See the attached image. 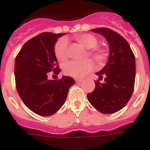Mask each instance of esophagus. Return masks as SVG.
Masks as SVG:
<instances>
[{
	"instance_id": "34e87169",
	"label": "esophagus",
	"mask_w": 150,
	"mask_h": 150,
	"mask_svg": "<svg viewBox=\"0 0 150 150\" xmlns=\"http://www.w3.org/2000/svg\"><path fill=\"white\" fill-rule=\"evenodd\" d=\"M82 81H83V79H75V82H76L77 83H82Z\"/></svg>"
}]
</instances>
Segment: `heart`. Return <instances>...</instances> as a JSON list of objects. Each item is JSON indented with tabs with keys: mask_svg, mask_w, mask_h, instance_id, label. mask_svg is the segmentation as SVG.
Wrapping results in <instances>:
<instances>
[{
	"mask_svg": "<svg viewBox=\"0 0 150 150\" xmlns=\"http://www.w3.org/2000/svg\"><path fill=\"white\" fill-rule=\"evenodd\" d=\"M75 41L87 49L86 57H91L98 66H103L106 64L109 58V51L106 47L98 45V39L92 34H81L75 35ZM67 42L64 38L60 39L54 45V55L57 60L63 62L67 58ZM93 64L90 60L84 61L71 60L65 63L63 66V72L67 76L81 79L86 74L93 69Z\"/></svg>",
	"mask_w": 150,
	"mask_h": 150,
	"instance_id": "1",
	"label": "heart"
}]
</instances>
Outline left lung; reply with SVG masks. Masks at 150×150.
I'll return each instance as SVG.
<instances>
[{
  "mask_svg": "<svg viewBox=\"0 0 150 150\" xmlns=\"http://www.w3.org/2000/svg\"><path fill=\"white\" fill-rule=\"evenodd\" d=\"M105 38L109 45L110 56L105 67L96 73L99 79L95 89L87 94L90 103L105 114L118 112L128 102L135 82V57L127 41L120 34L106 27L91 30ZM104 78L103 83L100 80Z\"/></svg>",
  "mask_w": 150,
  "mask_h": 150,
  "instance_id": "left-lung-1",
  "label": "left lung"
}]
</instances>
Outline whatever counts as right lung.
Returning <instances> with one entry per match:
<instances>
[{"mask_svg":"<svg viewBox=\"0 0 150 150\" xmlns=\"http://www.w3.org/2000/svg\"><path fill=\"white\" fill-rule=\"evenodd\" d=\"M64 34L44 32L25 43L15 60V80L19 97L27 108L39 116H51L67 99L68 90L75 84L70 76L49 80L50 71L58 75L59 64L54 45Z\"/></svg>","mask_w":150,"mask_h":150,"instance_id":"1","label":"right lung"}]
</instances>
